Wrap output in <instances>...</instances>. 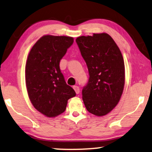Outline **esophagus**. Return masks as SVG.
<instances>
[{"label":"esophagus","mask_w":152,"mask_h":152,"mask_svg":"<svg viewBox=\"0 0 152 152\" xmlns=\"http://www.w3.org/2000/svg\"><path fill=\"white\" fill-rule=\"evenodd\" d=\"M73 89L75 90V93H77V94H79V93H80V88H79V86H74Z\"/></svg>","instance_id":"34e87169"}]
</instances>
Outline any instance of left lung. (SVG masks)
I'll return each mask as SVG.
<instances>
[{
  "mask_svg": "<svg viewBox=\"0 0 152 152\" xmlns=\"http://www.w3.org/2000/svg\"><path fill=\"white\" fill-rule=\"evenodd\" d=\"M76 42L89 72L88 84L82 90L84 105L89 113L104 116L116 107L123 92V57L107 33L79 37Z\"/></svg>",
  "mask_w": 152,
  "mask_h": 152,
  "instance_id": "8db88e82",
  "label": "left lung"
}]
</instances>
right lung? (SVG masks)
I'll list each match as a JSON object with an SVG mask.
<instances>
[{
  "label": "right lung",
  "mask_w": 152,
  "mask_h": 152,
  "mask_svg": "<svg viewBox=\"0 0 152 152\" xmlns=\"http://www.w3.org/2000/svg\"><path fill=\"white\" fill-rule=\"evenodd\" d=\"M72 37L44 35L33 45L26 65V83L30 102L37 111L49 118L64 112L68 100L76 95L65 82L59 62Z\"/></svg>",
  "instance_id": "add662e5"
}]
</instances>
